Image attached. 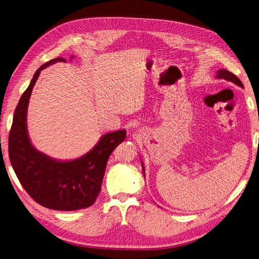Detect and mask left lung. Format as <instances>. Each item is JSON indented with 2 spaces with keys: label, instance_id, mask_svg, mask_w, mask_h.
<instances>
[{
  "label": "left lung",
  "instance_id": "1",
  "mask_svg": "<svg viewBox=\"0 0 259 259\" xmlns=\"http://www.w3.org/2000/svg\"><path fill=\"white\" fill-rule=\"evenodd\" d=\"M216 78L217 79H224V80H227V81H230V82H233L235 83L236 85H238L239 88L243 89V85L241 83V81L234 75V73L230 72L229 70H226V69H219L218 71H216ZM141 165H142V170H143V175H145V171H144V164L143 162L141 161Z\"/></svg>",
  "mask_w": 259,
  "mask_h": 259
}]
</instances>
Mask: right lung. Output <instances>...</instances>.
I'll use <instances>...</instances> for the list:
<instances>
[{"instance_id": "add662e5", "label": "right lung", "mask_w": 259, "mask_h": 259, "mask_svg": "<svg viewBox=\"0 0 259 259\" xmlns=\"http://www.w3.org/2000/svg\"><path fill=\"white\" fill-rule=\"evenodd\" d=\"M72 58V57H71ZM64 58L48 61L34 72L15 110L9 133L10 163L31 198L39 204L58 211H76L96 201L108 157L126 137V131L104 134L93 149L73 160H58L38 151L31 144L27 132V108L33 86L41 70Z\"/></svg>"}]
</instances>
